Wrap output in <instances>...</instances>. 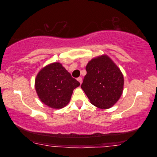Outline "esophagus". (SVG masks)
<instances>
[{"label":"esophagus","mask_w":157,"mask_h":157,"mask_svg":"<svg viewBox=\"0 0 157 157\" xmlns=\"http://www.w3.org/2000/svg\"><path fill=\"white\" fill-rule=\"evenodd\" d=\"M77 81H78L80 83H82V78H81V77H78V78H77Z\"/></svg>","instance_id":"34e87169"}]
</instances>
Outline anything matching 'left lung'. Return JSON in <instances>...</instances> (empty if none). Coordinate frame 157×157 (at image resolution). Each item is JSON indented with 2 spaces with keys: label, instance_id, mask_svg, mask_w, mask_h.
Here are the masks:
<instances>
[{
  "label": "left lung",
  "instance_id": "8db88e82",
  "mask_svg": "<svg viewBox=\"0 0 157 157\" xmlns=\"http://www.w3.org/2000/svg\"><path fill=\"white\" fill-rule=\"evenodd\" d=\"M86 70L81 87L90 102L101 109L112 107L123 93L124 80L120 68L110 57L101 55L89 61Z\"/></svg>",
  "mask_w": 157,
  "mask_h": 157
}]
</instances>
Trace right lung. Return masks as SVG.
Listing matches in <instances>:
<instances>
[{"instance_id": "add662e5", "label": "right lung", "mask_w": 157, "mask_h": 157, "mask_svg": "<svg viewBox=\"0 0 157 157\" xmlns=\"http://www.w3.org/2000/svg\"><path fill=\"white\" fill-rule=\"evenodd\" d=\"M80 83L59 62L50 63L40 70L35 79V89L41 102L59 109L70 101L74 89Z\"/></svg>"}]
</instances>
